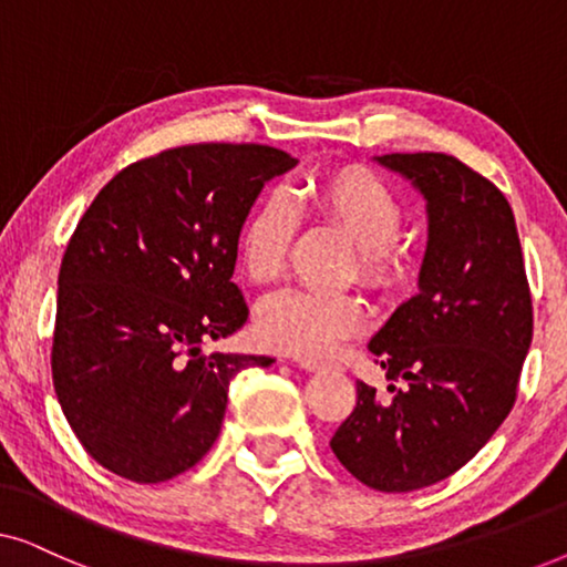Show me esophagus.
<instances>
[{
  "label": "esophagus",
  "instance_id": "esophagus-1",
  "mask_svg": "<svg viewBox=\"0 0 567 567\" xmlns=\"http://www.w3.org/2000/svg\"><path fill=\"white\" fill-rule=\"evenodd\" d=\"M299 369L305 371H320V369H328V363L324 361H315V359H299Z\"/></svg>",
  "mask_w": 567,
  "mask_h": 567
}]
</instances>
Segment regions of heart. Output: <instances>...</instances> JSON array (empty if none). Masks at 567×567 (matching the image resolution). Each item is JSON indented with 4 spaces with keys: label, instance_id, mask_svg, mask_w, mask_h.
I'll return each instance as SVG.
<instances>
[{
    "label": "heart",
    "instance_id": "obj_1",
    "mask_svg": "<svg viewBox=\"0 0 567 567\" xmlns=\"http://www.w3.org/2000/svg\"><path fill=\"white\" fill-rule=\"evenodd\" d=\"M307 206L317 219L353 243L346 278L384 293H398L410 278V252L400 243L405 208L382 177L361 165H343L307 185ZM299 231V214L284 190H270L245 216L237 235V266L252 284L284 274ZM367 328V307L353 293L286 289L268 297L255 317V332L270 351L299 359H328L343 340Z\"/></svg>",
    "mask_w": 567,
    "mask_h": 567
}]
</instances>
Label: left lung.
<instances>
[{
	"mask_svg": "<svg viewBox=\"0 0 567 567\" xmlns=\"http://www.w3.org/2000/svg\"><path fill=\"white\" fill-rule=\"evenodd\" d=\"M429 200L421 291L371 338L390 400L355 382L330 449L363 485L408 493L464 467L516 402L532 343V291L508 200L444 152L384 154Z\"/></svg>",
	"mask_w": 567,
	"mask_h": 567,
	"instance_id": "8db88e82",
	"label": "left lung"
}]
</instances>
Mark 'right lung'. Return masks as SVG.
<instances>
[{
  "label": "right lung",
  "instance_id": "1",
  "mask_svg": "<svg viewBox=\"0 0 567 567\" xmlns=\"http://www.w3.org/2000/svg\"><path fill=\"white\" fill-rule=\"evenodd\" d=\"M297 165L268 144H185L131 162L76 224L59 268L51 377L92 460L138 485L183 475L219 436L237 371L270 355L200 343L247 322L237 235L266 181Z\"/></svg>",
  "mask_w": 567,
  "mask_h": 567
}]
</instances>
